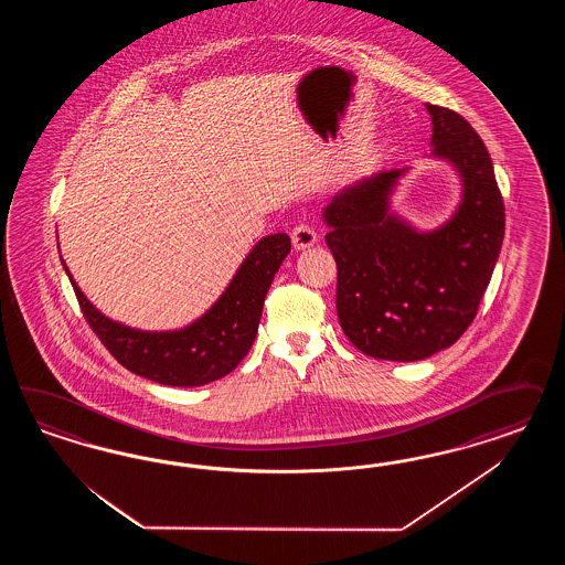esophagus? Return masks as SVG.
<instances>
[{
	"mask_svg": "<svg viewBox=\"0 0 565 565\" xmlns=\"http://www.w3.org/2000/svg\"><path fill=\"white\" fill-rule=\"evenodd\" d=\"M291 244H294L296 250L310 248V246L317 244V232H315L310 225H307V223H300V225H296L294 232H291Z\"/></svg>",
	"mask_w": 565,
	"mask_h": 565,
	"instance_id": "1",
	"label": "esophagus"
}]
</instances>
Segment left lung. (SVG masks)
Listing matches in <instances>:
<instances>
[{
	"mask_svg": "<svg viewBox=\"0 0 565 565\" xmlns=\"http://www.w3.org/2000/svg\"><path fill=\"white\" fill-rule=\"evenodd\" d=\"M430 157L460 178V203L435 230L392 211L404 170L381 171L340 190L323 211L338 263V317L366 356L425 360L458 342L479 310L505 234L493 161L460 114L428 105Z\"/></svg>",
	"mask_w": 565,
	"mask_h": 565,
	"instance_id": "1",
	"label": "left lung"
}]
</instances>
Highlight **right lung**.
<instances>
[{"label": "right lung", "mask_w": 565, "mask_h": 565, "mask_svg": "<svg viewBox=\"0 0 565 565\" xmlns=\"http://www.w3.org/2000/svg\"><path fill=\"white\" fill-rule=\"evenodd\" d=\"M288 234L258 239L227 288L190 326L173 331H142L105 317L86 298L66 267L83 315L111 356L130 373L171 387H199L232 373L250 350L263 315L265 296L284 258Z\"/></svg>", "instance_id": "add662e5"}]
</instances>
